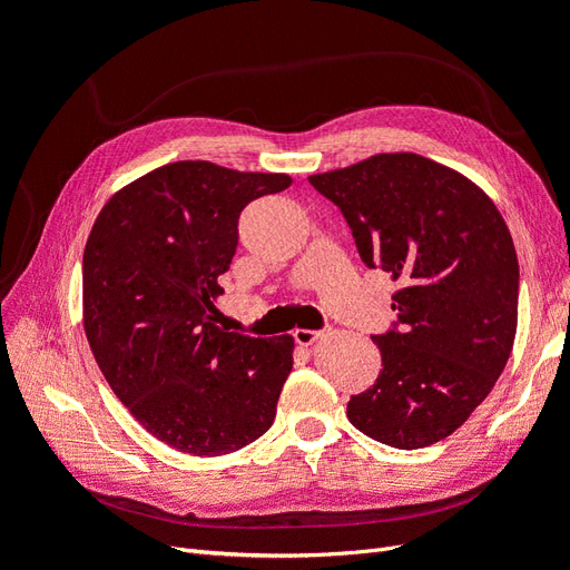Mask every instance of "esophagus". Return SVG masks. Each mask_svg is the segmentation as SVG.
Wrapping results in <instances>:
<instances>
[{"label": "esophagus", "instance_id": "34e87169", "mask_svg": "<svg viewBox=\"0 0 570 570\" xmlns=\"http://www.w3.org/2000/svg\"><path fill=\"white\" fill-rule=\"evenodd\" d=\"M292 337H295V342L299 344V347H312V344L321 337V333H316V331H304V327H297V331L292 333Z\"/></svg>", "mask_w": 570, "mask_h": 570}]
</instances>
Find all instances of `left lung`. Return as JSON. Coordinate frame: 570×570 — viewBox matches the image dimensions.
<instances>
[{
    "label": "left lung",
    "mask_w": 570,
    "mask_h": 570,
    "mask_svg": "<svg viewBox=\"0 0 570 570\" xmlns=\"http://www.w3.org/2000/svg\"><path fill=\"white\" fill-rule=\"evenodd\" d=\"M340 206L368 268L400 289V327L373 335L383 371L354 394L361 433L421 450L450 438L502 375L519 325V258L494 202L459 170L413 151L308 176Z\"/></svg>",
    "instance_id": "obj_1"
}]
</instances>
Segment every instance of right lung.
<instances>
[{"mask_svg":"<svg viewBox=\"0 0 570 570\" xmlns=\"http://www.w3.org/2000/svg\"><path fill=\"white\" fill-rule=\"evenodd\" d=\"M292 185L212 161H176L101 206L82 254V325L109 387L149 435L193 456L262 438L292 371V335L216 325L218 278L245 206Z\"/></svg>","mask_w":570,"mask_h":570,"instance_id":"obj_1","label":"right lung"}]
</instances>
